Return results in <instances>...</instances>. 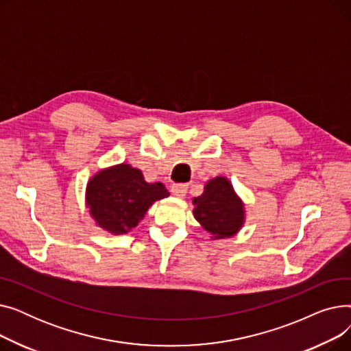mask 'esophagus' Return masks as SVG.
Listing matches in <instances>:
<instances>
[{
	"instance_id": "esophagus-1",
	"label": "esophagus",
	"mask_w": 351,
	"mask_h": 351,
	"mask_svg": "<svg viewBox=\"0 0 351 351\" xmlns=\"http://www.w3.org/2000/svg\"><path fill=\"white\" fill-rule=\"evenodd\" d=\"M186 191H188V185H183V183H173L171 188L172 195L176 197H183L186 195Z\"/></svg>"
}]
</instances>
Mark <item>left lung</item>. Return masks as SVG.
Masks as SVG:
<instances>
[{"instance_id":"1","label":"left lung","mask_w":351,"mask_h":351,"mask_svg":"<svg viewBox=\"0 0 351 351\" xmlns=\"http://www.w3.org/2000/svg\"><path fill=\"white\" fill-rule=\"evenodd\" d=\"M193 216L210 239L236 236L245 225L246 209L226 176H216L206 182L204 193L193 197Z\"/></svg>"}]
</instances>
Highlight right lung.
Masks as SVG:
<instances>
[{"instance_id": "obj_1", "label": "right lung", "mask_w": 351, "mask_h": 351, "mask_svg": "<svg viewBox=\"0 0 351 351\" xmlns=\"http://www.w3.org/2000/svg\"><path fill=\"white\" fill-rule=\"evenodd\" d=\"M168 196L163 183H147L139 169L118 163L98 171L88 180L85 205L98 228L125 234L138 226L156 200Z\"/></svg>"}]
</instances>
